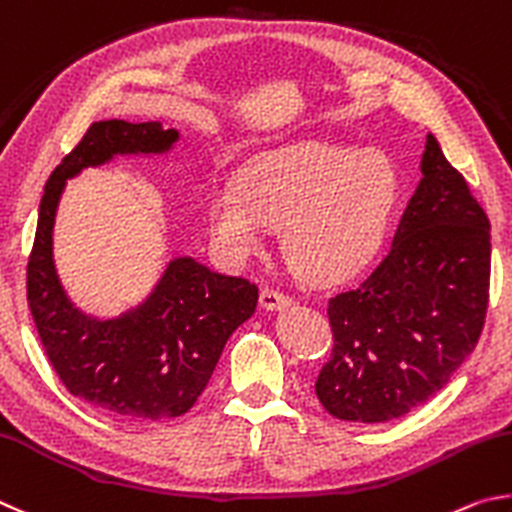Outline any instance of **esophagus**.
Instances as JSON below:
<instances>
[{
    "label": "esophagus",
    "instance_id": "obj_1",
    "mask_svg": "<svg viewBox=\"0 0 512 512\" xmlns=\"http://www.w3.org/2000/svg\"><path fill=\"white\" fill-rule=\"evenodd\" d=\"M290 303H292L290 294H285L276 288H263L261 292V306L265 310H281L285 306H290Z\"/></svg>",
    "mask_w": 512,
    "mask_h": 512
}]
</instances>
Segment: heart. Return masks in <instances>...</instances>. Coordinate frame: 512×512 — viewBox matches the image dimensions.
Returning a JSON list of instances; mask_svg holds the SVG:
<instances>
[{
    "mask_svg": "<svg viewBox=\"0 0 512 512\" xmlns=\"http://www.w3.org/2000/svg\"><path fill=\"white\" fill-rule=\"evenodd\" d=\"M402 193L387 152L301 141L258 152L233 182L211 188L206 227L233 261L263 251L272 224L310 281L335 285L360 276L387 242Z\"/></svg>",
    "mask_w": 512,
    "mask_h": 512,
    "instance_id": "obj_1",
    "label": "heart"
}]
</instances>
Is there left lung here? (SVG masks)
I'll return each mask as SVG.
<instances>
[{
    "label": "left lung",
    "mask_w": 512,
    "mask_h": 512,
    "mask_svg": "<svg viewBox=\"0 0 512 512\" xmlns=\"http://www.w3.org/2000/svg\"><path fill=\"white\" fill-rule=\"evenodd\" d=\"M423 179L389 256L328 301L333 353L315 391L328 414L384 423L434 398L479 342L490 290V222L427 134Z\"/></svg>",
    "instance_id": "left-lung-1"
}]
</instances>
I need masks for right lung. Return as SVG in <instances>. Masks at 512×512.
Masks as SVG:
<instances>
[{
    "label": "right lung",
    "mask_w": 512,
    "mask_h": 512,
    "mask_svg": "<svg viewBox=\"0 0 512 512\" xmlns=\"http://www.w3.org/2000/svg\"><path fill=\"white\" fill-rule=\"evenodd\" d=\"M177 130L159 121H98L60 161L44 186L26 299L53 371L71 396L125 420L186 414L209 384L233 330L254 315L258 288L215 274L193 258L170 261L150 297L116 319L80 312L53 265V222L69 177L114 155H157L173 148Z\"/></svg>",
    "instance_id": "1"
}]
</instances>
